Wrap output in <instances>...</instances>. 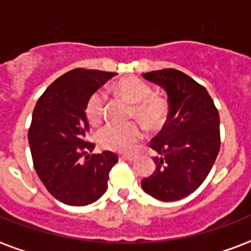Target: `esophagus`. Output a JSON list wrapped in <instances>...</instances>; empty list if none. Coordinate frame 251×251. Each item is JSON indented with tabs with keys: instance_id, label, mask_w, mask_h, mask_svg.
Instances as JSON below:
<instances>
[{
	"instance_id": "1",
	"label": "esophagus",
	"mask_w": 251,
	"mask_h": 251,
	"mask_svg": "<svg viewBox=\"0 0 251 251\" xmlns=\"http://www.w3.org/2000/svg\"><path fill=\"white\" fill-rule=\"evenodd\" d=\"M136 155H121V159L122 160H128V161H133L136 160Z\"/></svg>"
}]
</instances>
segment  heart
<instances>
[{
    "instance_id": "b5f03b06",
    "label": "heart",
    "mask_w": 251,
    "mask_h": 251,
    "mask_svg": "<svg viewBox=\"0 0 251 251\" xmlns=\"http://www.w3.org/2000/svg\"><path fill=\"white\" fill-rule=\"evenodd\" d=\"M114 92L132 105L130 117L136 118L149 130H158L165 124L169 114L168 102L154 96L150 86L137 76H128L114 86ZM106 96L101 91L93 92L86 103V117L91 126H99L103 119ZM142 137V129L136 123L107 124L97 134L103 149L129 152Z\"/></svg>"
}]
</instances>
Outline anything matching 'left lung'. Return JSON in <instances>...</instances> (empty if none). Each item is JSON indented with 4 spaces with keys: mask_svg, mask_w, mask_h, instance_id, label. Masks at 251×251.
Segmentation results:
<instances>
[{
    "mask_svg": "<svg viewBox=\"0 0 251 251\" xmlns=\"http://www.w3.org/2000/svg\"><path fill=\"white\" fill-rule=\"evenodd\" d=\"M168 96V122L152 140L154 173L141 181L144 191L161 201H176L195 191L218 156L219 114L205 87L176 69L142 73Z\"/></svg>",
    "mask_w": 251,
    "mask_h": 251,
    "instance_id": "obj_1",
    "label": "left lung"
}]
</instances>
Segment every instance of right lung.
<instances>
[{"instance_id": "right-lung-1", "label": "right lung", "mask_w": 251, "mask_h": 251, "mask_svg": "<svg viewBox=\"0 0 251 251\" xmlns=\"http://www.w3.org/2000/svg\"><path fill=\"white\" fill-rule=\"evenodd\" d=\"M117 73L74 69L57 78L37 101L28 132L33 164L47 191L59 201L84 206L97 201L107 188L109 172L118 161L111 151L90 155L86 149L88 97Z\"/></svg>"}]
</instances>
